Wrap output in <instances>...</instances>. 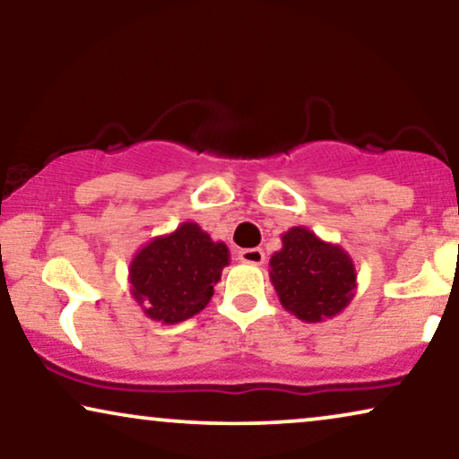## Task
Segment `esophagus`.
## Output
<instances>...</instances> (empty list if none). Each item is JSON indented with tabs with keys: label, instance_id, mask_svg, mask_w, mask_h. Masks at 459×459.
Here are the masks:
<instances>
[{
	"label": "esophagus",
	"instance_id": "1",
	"mask_svg": "<svg viewBox=\"0 0 459 459\" xmlns=\"http://www.w3.org/2000/svg\"><path fill=\"white\" fill-rule=\"evenodd\" d=\"M238 259L242 263H248V265H263L265 261V253L261 248H244L238 253Z\"/></svg>",
	"mask_w": 459,
	"mask_h": 459
}]
</instances>
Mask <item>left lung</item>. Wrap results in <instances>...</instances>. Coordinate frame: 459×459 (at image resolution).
Listing matches in <instances>:
<instances>
[{
  "label": "left lung",
  "mask_w": 459,
  "mask_h": 459,
  "mask_svg": "<svg viewBox=\"0 0 459 459\" xmlns=\"http://www.w3.org/2000/svg\"><path fill=\"white\" fill-rule=\"evenodd\" d=\"M269 280L281 307L307 324L336 317L357 290V269L347 250L303 225L281 234V248L269 259Z\"/></svg>",
  "instance_id": "left-lung-1"
}]
</instances>
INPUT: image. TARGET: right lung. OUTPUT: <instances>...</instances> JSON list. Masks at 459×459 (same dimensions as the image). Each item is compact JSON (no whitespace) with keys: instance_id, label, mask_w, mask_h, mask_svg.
Returning a JSON list of instances; mask_svg holds the SVG:
<instances>
[{"instance_id":"right-lung-1","label":"right lung","mask_w":459,"mask_h":459,"mask_svg":"<svg viewBox=\"0 0 459 459\" xmlns=\"http://www.w3.org/2000/svg\"><path fill=\"white\" fill-rule=\"evenodd\" d=\"M230 265L225 242H215L194 221L156 236L129 263L131 297L143 316L167 325L186 322L215 294L223 267Z\"/></svg>"}]
</instances>
